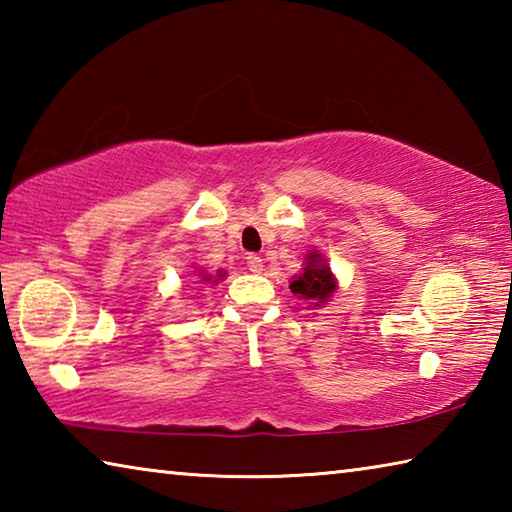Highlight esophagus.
I'll list each match as a JSON object with an SVG mask.
<instances>
[{
    "instance_id": "34e87169",
    "label": "esophagus",
    "mask_w": 512,
    "mask_h": 512,
    "mask_svg": "<svg viewBox=\"0 0 512 512\" xmlns=\"http://www.w3.org/2000/svg\"><path fill=\"white\" fill-rule=\"evenodd\" d=\"M246 264H248V268L253 273H262L264 271V259L259 257V255H248L246 257Z\"/></svg>"
}]
</instances>
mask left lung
<instances>
[{
  "mask_svg": "<svg viewBox=\"0 0 512 512\" xmlns=\"http://www.w3.org/2000/svg\"><path fill=\"white\" fill-rule=\"evenodd\" d=\"M291 293H296L300 300H307L309 307H320L329 302L336 291V277L325 264V257L320 253L307 255V266L302 273L296 275L289 284Z\"/></svg>",
  "mask_w": 512,
  "mask_h": 512,
  "instance_id": "obj_1",
  "label": "left lung"
}]
</instances>
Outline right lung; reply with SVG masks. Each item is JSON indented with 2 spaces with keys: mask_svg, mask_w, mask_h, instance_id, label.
<instances>
[{
  "mask_svg": "<svg viewBox=\"0 0 512 512\" xmlns=\"http://www.w3.org/2000/svg\"><path fill=\"white\" fill-rule=\"evenodd\" d=\"M221 277V275H219ZM212 280V277H207V275H203V282H210Z\"/></svg>",
  "mask_w": 512,
  "mask_h": 512,
  "instance_id": "1",
  "label": "right lung"
}]
</instances>
